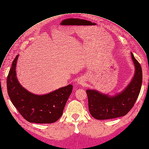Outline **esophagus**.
I'll use <instances>...</instances> for the list:
<instances>
[{
    "mask_svg": "<svg viewBox=\"0 0 149 149\" xmlns=\"http://www.w3.org/2000/svg\"><path fill=\"white\" fill-rule=\"evenodd\" d=\"M77 83L78 84H80V85H83L84 84V81L83 79H79Z\"/></svg>",
    "mask_w": 149,
    "mask_h": 149,
    "instance_id": "34e87169",
    "label": "esophagus"
}]
</instances>
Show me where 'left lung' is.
Instances as JSON below:
<instances>
[{"label": "left lung", "instance_id": "obj_1", "mask_svg": "<svg viewBox=\"0 0 149 149\" xmlns=\"http://www.w3.org/2000/svg\"><path fill=\"white\" fill-rule=\"evenodd\" d=\"M135 72L131 83L122 92L114 96L102 94L95 90L86 91L88 110L96 119L106 120L124 116L134 107L140 94L142 84V69L131 53Z\"/></svg>", "mask_w": 149, "mask_h": 149}]
</instances>
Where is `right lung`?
<instances>
[{"instance_id":"obj_1","label":"right lung","mask_w":149,"mask_h":149,"mask_svg":"<svg viewBox=\"0 0 149 149\" xmlns=\"http://www.w3.org/2000/svg\"><path fill=\"white\" fill-rule=\"evenodd\" d=\"M18 55L13 61L7 77V90L13 104L27 121L35 123H52L60 118L72 91L69 84L44 95L28 92L18 81L15 68Z\"/></svg>"}]
</instances>
